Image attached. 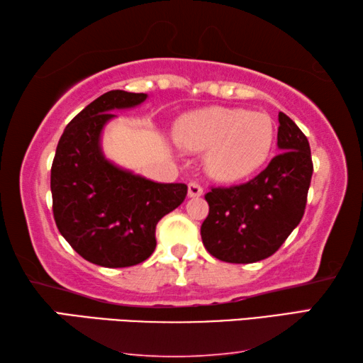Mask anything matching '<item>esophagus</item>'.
<instances>
[{
	"mask_svg": "<svg viewBox=\"0 0 363 363\" xmlns=\"http://www.w3.org/2000/svg\"><path fill=\"white\" fill-rule=\"evenodd\" d=\"M203 195V187L200 186L199 182H190L189 184V196L190 199H195V196Z\"/></svg>",
	"mask_w": 363,
	"mask_h": 363,
	"instance_id": "esophagus-1",
	"label": "esophagus"
}]
</instances>
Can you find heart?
<instances>
[{
    "mask_svg": "<svg viewBox=\"0 0 363 363\" xmlns=\"http://www.w3.org/2000/svg\"><path fill=\"white\" fill-rule=\"evenodd\" d=\"M174 139L192 152H206V173L219 182H238L264 167L274 149L275 128L264 113L211 107L177 123Z\"/></svg>",
    "mask_w": 363,
    "mask_h": 363,
    "instance_id": "obj_1",
    "label": "heart"
}]
</instances>
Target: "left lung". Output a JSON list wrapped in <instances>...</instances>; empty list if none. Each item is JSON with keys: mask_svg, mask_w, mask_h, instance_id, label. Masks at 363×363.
Returning <instances> with one entry per match:
<instances>
[{"mask_svg": "<svg viewBox=\"0 0 363 363\" xmlns=\"http://www.w3.org/2000/svg\"><path fill=\"white\" fill-rule=\"evenodd\" d=\"M280 149L255 179L232 187H214L201 224L208 253L233 264L272 256L294 230L306 210L312 167L309 140L290 116L279 113Z\"/></svg>", "mask_w": 363, "mask_h": 363, "instance_id": "8db88e82", "label": "left lung"}]
</instances>
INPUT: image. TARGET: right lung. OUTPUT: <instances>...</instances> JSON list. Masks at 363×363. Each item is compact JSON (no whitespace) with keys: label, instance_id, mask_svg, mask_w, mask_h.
Wrapping results in <instances>:
<instances>
[{"label":"right lung","instance_id":"obj_1","mask_svg":"<svg viewBox=\"0 0 363 363\" xmlns=\"http://www.w3.org/2000/svg\"><path fill=\"white\" fill-rule=\"evenodd\" d=\"M144 93L115 89L97 97L73 118L51 168L52 213L70 247L102 267H130L157 247L155 227L179 206L186 184H162L123 169L106 158L102 130L113 110L133 108Z\"/></svg>","mask_w":363,"mask_h":363}]
</instances>
